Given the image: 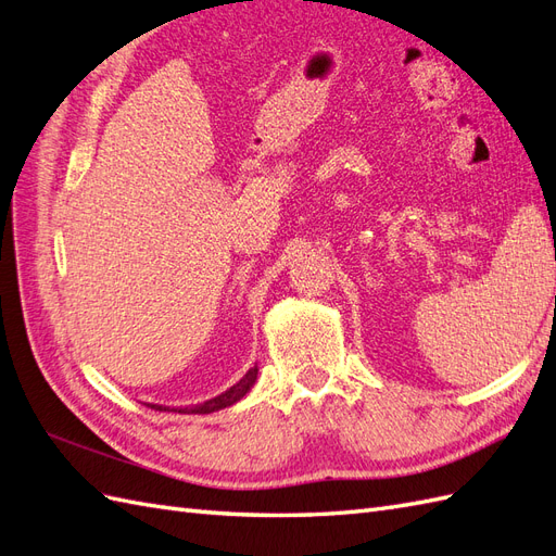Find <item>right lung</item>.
<instances>
[{
	"label": "right lung",
	"mask_w": 556,
	"mask_h": 556,
	"mask_svg": "<svg viewBox=\"0 0 556 556\" xmlns=\"http://www.w3.org/2000/svg\"><path fill=\"white\" fill-rule=\"evenodd\" d=\"M255 380H257V366L255 368H250V371L231 387V390H227L225 394H220V396H215V399H211V401H206V403H199V406H192V408H180L178 413H194V415H206V413H213V410H223V408H227V406H231V403H237L239 399H243L245 396V392L250 390L252 384H255ZM150 408H155V410H166V408H162V406H150Z\"/></svg>",
	"instance_id": "1"
}]
</instances>
